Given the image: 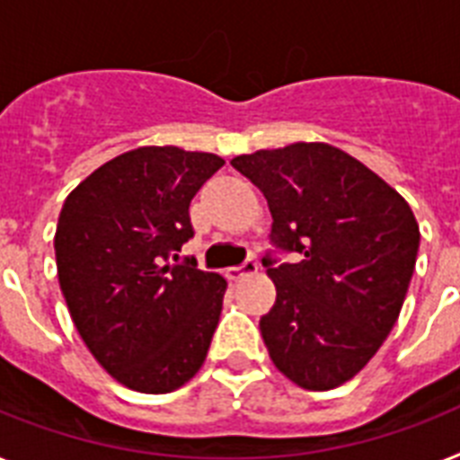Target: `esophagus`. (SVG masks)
<instances>
[{
    "instance_id": "obj_1",
    "label": "esophagus",
    "mask_w": 460,
    "mask_h": 460,
    "mask_svg": "<svg viewBox=\"0 0 460 460\" xmlns=\"http://www.w3.org/2000/svg\"><path fill=\"white\" fill-rule=\"evenodd\" d=\"M257 269H260V264H257L255 257H248V260H245V262H243L241 267H229V269H226V276L236 281V279H243V276L255 274Z\"/></svg>"
}]
</instances>
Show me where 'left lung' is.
Here are the masks:
<instances>
[{
	"label": "left lung",
	"mask_w": 460,
	"mask_h": 460,
	"mask_svg": "<svg viewBox=\"0 0 460 460\" xmlns=\"http://www.w3.org/2000/svg\"><path fill=\"white\" fill-rule=\"evenodd\" d=\"M231 165L264 193L271 245L262 260L276 302L260 319L279 371L305 390H333L364 368L404 305L420 231L411 208L364 163L328 144H290Z\"/></svg>",
	"instance_id": "obj_1"
}]
</instances>
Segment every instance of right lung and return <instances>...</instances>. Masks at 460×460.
<instances>
[{"label": "right lung", "mask_w": 460, "mask_h": 460, "mask_svg": "<svg viewBox=\"0 0 460 460\" xmlns=\"http://www.w3.org/2000/svg\"><path fill=\"white\" fill-rule=\"evenodd\" d=\"M224 165L215 153L141 146L94 170L63 203L56 267L94 359L129 390L165 394L203 366L226 281L179 252L189 205Z\"/></svg>", "instance_id": "right-lung-1"}]
</instances>
